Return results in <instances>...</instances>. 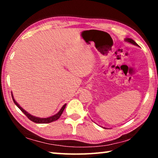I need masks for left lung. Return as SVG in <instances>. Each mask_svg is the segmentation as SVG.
Here are the masks:
<instances>
[{
  "instance_id": "8db88e82",
  "label": "left lung",
  "mask_w": 158,
  "mask_h": 158,
  "mask_svg": "<svg viewBox=\"0 0 158 158\" xmlns=\"http://www.w3.org/2000/svg\"><path fill=\"white\" fill-rule=\"evenodd\" d=\"M125 41L128 42V43H130V44H132L133 45H135V46L139 47V45L137 43H136L135 40H133L131 39V38H128V37H126V38H125ZM104 128H106V127H104Z\"/></svg>"
}]
</instances>
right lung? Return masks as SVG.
Here are the masks:
<instances>
[{
    "label": "right lung",
    "mask_w": 158,
    "mask_h": 158,
    "mask_svg": "<svg viewBox=\"0 0 158 158\" xmlns=\"http://www.w3.org/2000/svg\"><path fill=\"white\" fill-rule=\"evenodd\" d=\"M12 100L14 101V102L16 105L17 106V107L20 109V110L23 112V114H24L26 116H27L29 119L31 120L34 123H52L53 121H55L58 120L59 118L60 117L61 114H63V112L64 111V109H65V106L67 105V104H65L61 109L59 110V111L58 112L54 115H53L52 116H49V117H47V118H40V117H37V116H33V115H31L28 113V112L26 111L25 109H23L21 106L19 105V104L17 102V101L15 100L14 98V95L12 94Z\"/></svg>",
    "instance_id": "1"
}]
</instances>
